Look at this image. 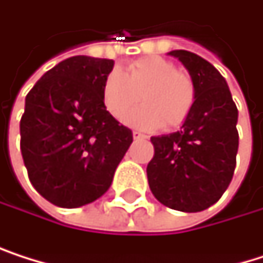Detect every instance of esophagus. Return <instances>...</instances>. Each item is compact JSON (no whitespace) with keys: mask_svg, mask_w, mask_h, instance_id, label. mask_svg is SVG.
I'll list each match as a JSON object with an SVG mask.
<instances>
[{"mask_svg":"<svg viewBox=\"0 0 263 263\" xmlns=\"http://www.w3.org/2000/svg\"><path fill=\"white\" fill-rule=\"evenodd\" d=\"M133 138L135 139H147V136L141 132H133Z\"/></svg>","mask_w":263,"mask_h":263,"instance_id":"34e87169","label":"esophagus"}]
</instances>
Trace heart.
Here are the masks:
<instances>
[{
  "instance_id": "b5f03b06",
  "label": "heart",
  "mask_w": 263,
  "mask_h": 263,
  "mask_svg": "<svg viewBox=\"0 0 263 263\" xmlns=\"http://www.w3.org/2000/svg\"><path fill=\"white\" fill-rule=\"evenodd\" d=\"M105 110L124 121L141 99L144 105L128 117V122L141 128H177L191 116L197 86L192 77L162 57H141L121 72L111 69L101 88Z\"/></svg>"
}]
</instances>
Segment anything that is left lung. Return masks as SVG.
<instances>
[{"label": "left lung", "instance_id": "left-lung-1", "mask_svg": "<svg viewBox=\"0 0 263 263\" xmlns=\"http://www.w3.org/2000/svg\"><path fill=\"white\" fill-rule=\"evenodd\" d=\"M189 71L197 101L180 132L152 136L155 153L147 178L158 201L175 211L200 212L217 203L236 169L237 107L223 76L189 51H171Z\"/></svg>", "mask_w": 263, "mask_h": 263}]
</instances>
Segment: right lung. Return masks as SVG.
Returning <instances> with one entry per match:
<instances>
[{
  "mask_svg": "<svg viewBox=\"0 0 263 263\" xmlns=\"http://www.w3.org/2000/svg\"><path fill=\"white\" fill-rule=\"evenodd\" d=\"M115 62L76 55L49 69L26 96L20 148L35 191L60 208L102 197L133 133L104 107L101 88Z\"/></svg>",
  "mask_w": 263,
  "mask_h": 263,
  "instance_id": "1",
  "label": "right lung"
}]
</instances>
